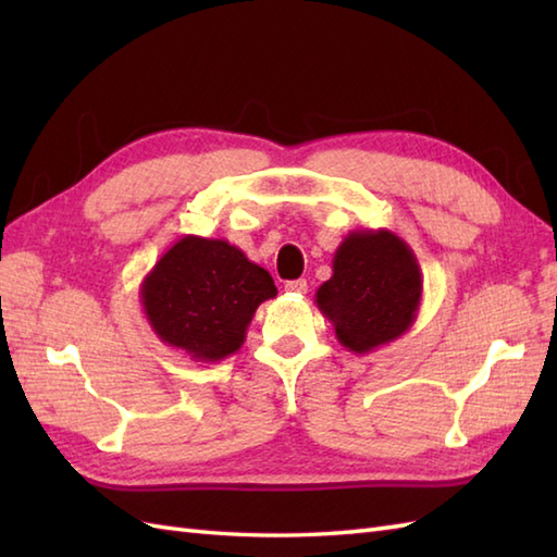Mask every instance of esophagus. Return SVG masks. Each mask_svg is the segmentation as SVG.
Returning <instances> with one entry per match:
<instances>
[{
	"instance_id": "1",
	"label": "esophagus",
	"mask_w": 557,
	"mask_h": 557,
	"mask_svg": "<svg viewBox=\"0 0 557 557\" xmlns=\"http://www.w3.org/2000/svg\"><path fill=\"white\" fill-rule=\"evenodd\" d=\"M285 289L287 292H292V294H306V289H309V285H306V280H289L287 285H285Z\"/></svg>"
}]
</instances>
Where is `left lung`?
Returning <instances> with one entry per match:
<instances>
[{
  "label": "left lung",
  "mask_w": 557,
  "mask_h": 557,
  "mask_svg": "<svg viewBox=\"0 0 557 557\" xmlns=\"http://www.w3.org/2000/svg\"><path fill=\"white\" fill-rule=\"evenodd\" d=\"M423 275L405 239L389 230H357L333 258V277L315 292V306L354 354L389 345L413 325Z\"/></svg>",
  "instance_id": "left-lung-1"
}]
</instances>
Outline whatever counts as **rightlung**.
<instances>
[{
    "label": "right lung",
    "mask_w": 557,
    "mask_h": 557,
    "mask_svg": "<svg viewBox=\"0 0 557 557\" xmlns=\"http://www.w3.org/2000/svg\"><path fill=\"white\" fill-rule=\"evenodd\" d=\"M140 306L160 342L191 361L239 351L263 301L277 297L265 268L224 239L184 234L140 282Z\"/></svg>",
    "instance_id": "add662e5"
}]
</instances>
